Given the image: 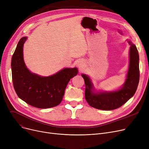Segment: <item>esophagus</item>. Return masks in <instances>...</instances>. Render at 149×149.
Returning a JSON list of instances; mask_svg holds the SVG:
<instances>
[{
    "label": "esophagus",
    "instance_id": "esophagus-1",
    "mask_svg": "<svg viewBox=\"0 0 149 149\" xmlns=\"http://www.w3.org/2000/svg\"><path fill=\"white\" fill-rule=\"evenodd\" d=\"M77 65H78V67H79L80 68H82V67H83V66H84L83 62H82V61H78V62H77Z\"/></svg>",
    "mask_w": 149,
    "mask_h": 149
}]
</instances>
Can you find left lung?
Instances as JSON below:
<instances>
[{
    "label": "left lung",
    "mask_w": 149,
    "mask_h": 149,
    "mask_svg": "<svg viewBox=\"0 0 149 149\" xmlns=\"http://www.w3.org/2000/svg\"><path fill=\"white\" fill-rule=\"evenodd\" d=\"M130 44V65L127 79L119 90L112 92L95 93L93 85L86 74H82L86 84L85 96L88 104L95 109L102 110H112L124 104L135 93L139 81V54L136 46Z\"/></svg>",
    "instance_id": "1"
}]
</instances>
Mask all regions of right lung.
Returning <instances> with one entry per match:
<instances>
[{
	"mask_svg": "<svg viewBox=\"0 0 149 149\" xmlns=\"http://www.w3.org/2000/svg\"><path fill=\"white\" fill-rule=\"evenodd\" d=\"M26 37L21 38L11 59L13 87L16 94L26 103L39 109H48L59 105L71 78L77 69L64 68L56 74L42 77L27 69L23 58V45Z\"/></svg>",
	"mask_w": 149,
	"mask_h": 149,
	"instance_id": "obj_1",
	"label": "right lung"
}]
</instances>
